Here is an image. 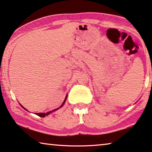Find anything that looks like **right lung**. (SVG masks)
I'll return each mask as SVG.
<instances>
[{"instance_id":"right-lung-1","label":"right lung","mask_w":152,"mask_h":152,"mask_svg":"<svg viewBox=\"0 0 152 152\" xmlns=\"http://www.w3.org/2000/svg\"><path fill=\"white\" fill-rule=\"evenodd\" d=\"M67 94L66 95V96H65V99H64V101H63V104L61 105L58 108H56V109H54V110H50V111H48V112H47V113H35V115H38V116H39V117H46V115H48L49 114H50V113H53V112H54V111H56V110H57L58 109H59L60 108H61V107H63V106L65 104V101H66V99H67ZM20 106H22V108H24V110H27L25 108H24L23 106H22L21 104H20ZM27 111H28V110H27Z\"/></svg>"}]
</instances>
